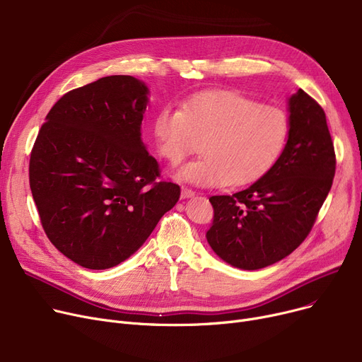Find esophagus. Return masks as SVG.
Returning <instances> with one entry per match:
<instances>
[{"mask_svg":"<svg viewBox=\"0 0 362 362\" xmlns=\"http://www.w3.org/2000/svg\"><path fill=\"white\" fill-rule=\"evenodd\" d=\"M195 195V192L192 191V189H189V187H185V186H182V191H180V197L185 199V198H192Z\"/></svg>","mask_w":362,"mask_h":362,"instance_id":"obj_1","label":"esophagus"}]
</instances>
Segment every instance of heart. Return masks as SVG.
<instances>
[{
	"mask_svg": "<svg viewBox=\"0 0 362 362\" xmlns=\"http://www.w3.org/2000/svg\"><path fill=\"white\" fill-rule=\"evenodd\" d=\"M288 114L235 92H204L182 104L164 107L154 122L160 156L177 164L202 142V157L175 176L195 186L243 185L269 171L289 138Z\"/></svg>",
	"mask_w": 362,
	"mask_h": 362,
	"instance_id": "1",
	"label": "heart"
}]
</instances>
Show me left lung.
I'll use <instances>...</instances> for the list:
<instances>
[{"label": "left lung", "mask_w": 362, "mask_h": 362, "mask_svg": "<svg viewBox=\"0 0 362 362\" xmlns=\"http://www.w3.org/2000/svg\"><path fill=\"white\" fill-rule=\"evenodd\" d=\"M289 138L274 165L233 195L211 197V250L232 267L259 270L293 252L311 230L334 177L322 108L302 89L288 100Z\"/></svg>", "instance_id": "8db88e82"}]
</instances>
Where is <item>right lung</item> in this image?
<instances>
[{"mask_svg":"<svg viewBox=\"0 0 362 362\" xmlns=\"http://www.w3.org/2000/svg\"><path fill=\"white\" fill-rule=\"evenodd\" d=\"M149 88L105 76L55 103L30 154L33 201L51 243L73 262L105 270L135 254L180 187L156 182L142 141Z\"/></svg>","mask_w":362,"mask_h":362,"instance_id":"1","label":"right lung"}]
</instances>
